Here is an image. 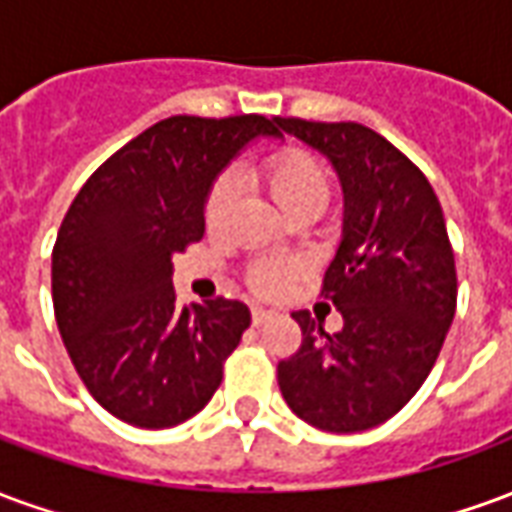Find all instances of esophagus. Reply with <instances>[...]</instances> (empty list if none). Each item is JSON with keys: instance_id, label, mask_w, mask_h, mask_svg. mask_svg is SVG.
<instances>
[{"instance_id": "obj_1", "label": "esophagus", "mask_w": 512, "mask_h": 512, "mask_svg": "<svg viewBox=\"0 0 512 512\" xmlns=\"http://www.w3.org/2000/svg\"><path fill=\"white\" fill-rule=\"evenodd\" d=\"M268 318H271V312L263 310V307H252V323H255V326H263Z\"/></svg>"}]
</instances>
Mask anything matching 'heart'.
Segmentation results:
<instances>
[{"mask_svg": "<svg viewBox=\"0 0 512 512\" xmlns=\"http://www.w3.org/2000/svg\"><path fill=\"white\" fill-rule=\"evenodd\" d=\"M257 180L266 186L271 200L277 202L282 211L293 213L304 205H326L329 200V175L315 158L301 147H282L277 153L260 164ZM235 205V183L233 175H219L213 180L211 189L205 194V224L216 230L222 227ZM299 274V266L293 260H260L249 268V285L260 296H282L293 285Z\"/></svg>", "mask_w": 512, "mask_h": 512, "instance_id": "1", "label": "heart"}]
</instances>
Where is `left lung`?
Returning a JSON list of instances; mask_svg holds the SVG:
<instances>
[{"label": "left lung", "mask_w": 512, "mask_h": 512, "mask_svg": "<svg viewBox=\"0 0 512 512\" xmlns=\"http://www.w3.org/2000/svg\"><path fill=\"white\" fill-rule=\"evenodd\" d=\"M274 123L329 156L345 194L343 241L321 288L343 329L326 334L310 312H293L301 345L277 365L279 392L312 428L370 430L417 395L455 318L458 277L439 197L406 153L362 123Z\"/></svg>", "instance_id": "left-lung-1"}]
</instances>
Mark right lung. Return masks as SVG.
Instances as JSON below:
<instances>
[{
  "instance_id": "1",
  "label": "right lung",
  "mask_w": 512,
  "mask_h": 512,
  "mask_svg": "<svg viewBox=\"0 0 512 512\" xmlns=\"http://www.w3.org/2000/svg\"><path fill=\"white\" fill-rule=\"evenodd\" d=\"M263 115H175L106 158L65 213L51 252L62 343L87 392L134 428L180 425L208 406L252 321L244 301L180 307L172 255L205 233L213 178Z\"/></svg>"
}]
</instances>
